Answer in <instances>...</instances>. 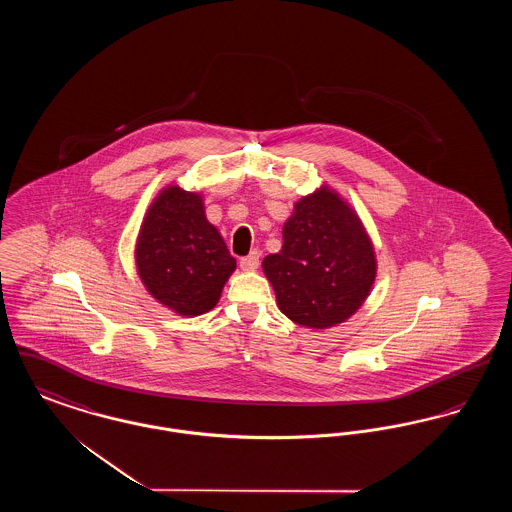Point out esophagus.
Returning <instances> with one entry per match:
<instances>
[{
	"instance_id": "esophagus-1",
	"label": "esophagus",
	"mask_w": 512,
	"mask_h": 512,
	"mask_svg": "<svg viewBox=\"0 0 512 512\" xmlns=\"http://www.w3.org/2000/svg\"><path fill=\"white\" fill-rule=\"evenodd\" d=\"M259 259H261V253L259 251H251L249 255H245L240 259V268L242 270H255L259 267Z\"/></svg>"
}]
</instances>
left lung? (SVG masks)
<instances>
[{"mask_svg":"<svg viewBox=\"0 0 512 512\" xmlns=\"http://www.w3.org/2000/svg\"><path fill=\"white\" fill-rule=\"evenodd\" d=\"M282 238L263 270L286 317L326 330L363 307L376 280V253L363 220L336 190L322 184L295 201Z\"/></svg>","mask_w":512,"mask_h":512,"instance_id":"8db88e82","label":"left lung"}]
</instances>
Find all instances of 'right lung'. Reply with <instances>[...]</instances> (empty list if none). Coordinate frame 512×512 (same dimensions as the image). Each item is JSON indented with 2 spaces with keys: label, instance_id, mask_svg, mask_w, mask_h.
<instances>
[{
  "label": "right lung",
  "instance_id": "1",
  "mask_svg": "<svg viewBox=\"0 0 512 512\" xmlns=\"http://www.w3.org/2000/svg\"><path fill=\"white\" fill-rule=\"evenodd\" d=\"M134 259L149 295L180 317L211 311L236 270V259L205 217L203 195L174 184L151 201Z\"/></svg>",
  "mask_w": 512,
  "mask_h": 512
}]
</instances>
